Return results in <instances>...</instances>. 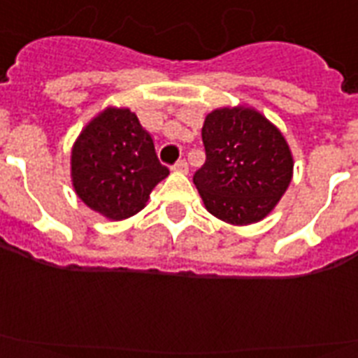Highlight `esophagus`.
Segmentation results:
<instances>
[{
  "instance_id": "1",
  "label": "esophagus",
  "mask_w": 358,
  "mask_h": 358,
  "mask_svg": "<svg viewBox=\"0 0 358 358\" xmlns=\"http://www.w3.org/2000/svg\"><path fill=\"white\" fill-rule=\"evenodd\" d=\"M172 170H176V172H181V173H186V172H188V162H186L185 159H181V161H177L176 164H173Z\"/></svg>"
}]
</instances>
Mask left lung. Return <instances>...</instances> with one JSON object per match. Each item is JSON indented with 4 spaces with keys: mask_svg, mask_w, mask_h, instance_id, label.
<instances>
[{
    "mask_svg": "<svg viewBox=\"0 0 358 358\" xmlns=\"http://www.w3.org/2000/svg\"><path fill=\"white\" fill-rule=\"evenodd\" d=\"M201 137L206 161L194 173V185L206 210L230 225L264 220L292 177L282 133L254 109L223 108L206 115Z\"/></svg>",
    "mask_w": 358,
    "mask_h": 358,
    "instance_id": "1",
    "label": "left lung"
}]
</instances>
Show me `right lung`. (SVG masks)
Listing matches in <instances>:
<instances>
[{
  "label": "right lung",
  "instance_id": "1",
  "mask_svg": "<svg viewBox=\"0 0 358 358\" xmlns=\"http://www.w3.org/2000/svg\"><path fill=\"white\" fill-rule=\"evenodd\" d=\"M168 173L152 135L129 109L102 111L73 146L71 176L76 194L109 220H126L143 210L150 192Z\"/></svg>",
  "mask_w": 358,
  "mask_h": 358
}]
</instances>
